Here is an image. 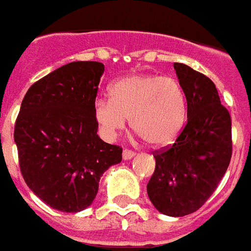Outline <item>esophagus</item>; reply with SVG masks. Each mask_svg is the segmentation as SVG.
Segmentation results:
<instances>
[{"label": "esophagus", "instance_id": "obj_1", "mask_svg": "<svg viewBox=\"0 0 251 251\" xmlns=\"http://www.w3.org/2000/svg\"><path fill=\"white\" fill-rule=\"evenodd\" d=\"M135 157V152L131 150H124L123 151V159L124 161H129V159H132Z\"/></svg>", "mask_w": 251, "mask_h": 251}]
</instances>
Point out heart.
<instances>
[{
  "label": "heart",
  "instance_id": "obj_1",
  "mask_svg": "<svg viewBox=\"0 0 251 251\" xmlns=\"http://www.w3.org/2000/svg\"><path fill=\"white\" fill-rule=\"evenodd\" d=\"M93 113L108 136L126 128L128 119L135 132L149 145L163 147L177 139L186 120V96L173 77L132 74L111 86V97L94 101Z\"/></svg>",
  "mask_w": 251,
  "mask_h": 251
}]
</instances>
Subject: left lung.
Instances as JSON below:
<instances>
[{"mask_svg": "<svg viewBox=\"0 0 251 251\" xmlns=\"http://www.w3.org/2000/svg\"><path fill=\"white\" fill-rule=\"evenodd\" d=\"M188 104V122L173 146L157 152L147 184L152 205L168 216L197 211L218 188L231 159V117L215 83L184 63H174Z\"/></svg>", "mask_w": 251, "mask_h": 251, "instance_id": "1", "label": "left lung"}]
</instances>
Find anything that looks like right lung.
<instances>
[{
	"mask_svg": "<svg viewBox=\"0 0 251 251\" xmlns=\"http://www.w3.org/2000/svg\"><path fill=\"white\" fill-rule=\"evenodd\" d=\"M104 65L78 60L32 85L16 120L15 143L24 181L62 212L93 202L102 174L122 162V149L97 135L93 113Z\"/></svg>",
	"mask_w": 251,
	"mask_h": 251,
	"instance_id": "right-lung-1",
	"label": "right lung"
}]
</instances>
